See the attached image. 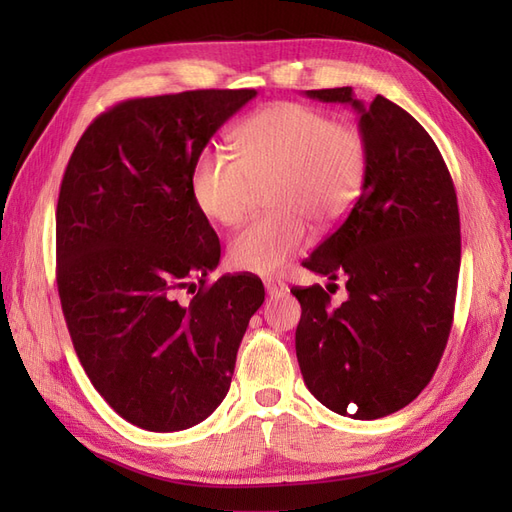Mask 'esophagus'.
Returning a JSON list of instances; mask_svg holds the SVG:
<instances>
[{"instance_id": "34e87169", "label": "esophagus", "mask_w": 512, "mask_h": 512, "mask_svg": "<svg viewBox=\"0 0 512 512\" xmlns=\"http://www.w3.org/2000/svg\"><path fill=\"white\" fill-rule=\"evenodd\" d=\"M265 288H267V292L271 294V297H280V294H284L288 290V284L280 282V280H267Z\"/></svg>"}]
</instances>
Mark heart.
Returning a JSON list of instances; mask_svg holds the SVG:
<instances>
[{
	"label": "heart",
	"mask_w": 512,
	"mask_h": 512,
	"mask_svg": "<svg viewBox=\"0 0 512 512\" xmlns=\"http://www.w3.org/2000/svg\"><path fill=\"white\" fill-rule=\"evenodd\" d=\"M237 158L207 147L194 160L190 188L196 207L222 226L250 211L256 185L267 183L260 215L228 243L230 265L258 275L280 271L309 241L307 220L329 224L356 203L367 175V147L359 130L314 106L275 102L235 132Z\"/></svg>",
	"instance_id": "b5f03b06"
}]
</instances>
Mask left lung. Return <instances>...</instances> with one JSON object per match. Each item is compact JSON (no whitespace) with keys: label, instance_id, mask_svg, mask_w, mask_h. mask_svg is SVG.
<instances>
[{"label":"left lung","instance_id":"8db88e82","mask_svg":"<svg viewBox=\"0 0 512 512\" xmlns=\"http://www.w3.org/2000/svg\"><path fill=\"white\" fill-rule=\"evenodd\" d=\"M305 96L359 113L367 175L346 220L305 260L331 282L346 277L348 299L331 307L320 284L292 288L303 309L294 346L322 406L371 421L408 406L442 359L461 262L457 194L436 143L401 106L365 104L352 87Z\"/></svg>","mask_w":512,"mask_h":512}]
</instances>
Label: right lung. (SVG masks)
<instances>
[{"mask_svg":"<svg viewBox=\"0 0 512 512\" xmlns=\"http://www.w3.org/2000/svg\"><path fill=\"white\" fill-rule=\"evenodd\" d=\"M252 98L196 89L119 102L61 179L57 290L74 350L106 404L147 431L188 429L222 404L265 301L254 275L205 284L220 239L190 188L198 153Z\"/></svg>","mask_w":512,"mask_h":512,"instance_id":"1","label":"right lung"}]
</instances>
